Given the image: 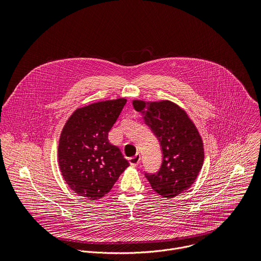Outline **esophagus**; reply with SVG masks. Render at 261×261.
Returning a JSON list of instances; mask_svg holds the SVG:
<instances>
[{"mask_svg": "<svg viewBox=\"0 0 261 261\" xmlns=\"http://www.w3.org/2000/svg\"><path fill=\"white\" fill-rule=\"evenodd\" d=\"M141 160V157L139 154H136L134 157L129 158V163L131 166H137Z\"/></svg>", "mask_w": 261, "mask_h": 261, "instance_id": "obj_1", "label": "esophagus"}]
</instances>
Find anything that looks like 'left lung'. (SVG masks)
<instances>
[{
  "instance_id": "obj_1",
  "label": "left lung",
  "mask_w": 261,
  "mask_h": 261,
  "mask_svg": "<svg viewBox=\"0 0 261 261\" xmlns=\"http://www.w3.org/2000/svg\"><path fill=\"white\" fill-rule=\"evenodd\" d=\"M133 106L158 138L163 154L160 169L145 177L159 195L175 197L191 187L202 167L201 136L187 113L171 101L133 100Z\"/></svg>"
}]
</instances>
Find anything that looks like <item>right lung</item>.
<instances>
[{
	"mask_svg": "<svg viewBox=\"0 0 261 261\" xmlns=\"http://www.w3.org/2000/svg\"><path fill=\"white\" fill-rule=\"evenodd\" d=\"M126 102L120 98L92 103L77 108L66 122L59 141V165L77 195L102 198L129 166L120 148L108 140Z\"/></svg>",
	"mask_w": 261,
	"mask_h": 261,
	"instance_id": "obj_1",
	"label": "right lung"
}]
</instances>
